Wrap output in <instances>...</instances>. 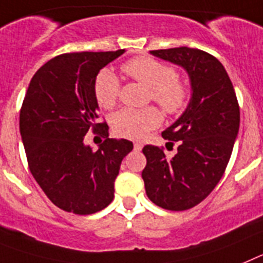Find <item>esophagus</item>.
Here are the masks:
<instances>
[{
    "instance_id": "esophagus-1",
    "label": "esophagus",
    "mask_w": 263,
    "mask_h": 263,
    "mask_svg": "<svg viewBox=\"0 0 263 263\" xmlns=\"http://www.w3.org/2000/svg\"><path fill=\"white\" fill-rule=\"evenodd\" d=\"M141 148H143V144H141L140 141H135V143H134V149L135 151H141Z\"/></svg>"
}]
</instances>
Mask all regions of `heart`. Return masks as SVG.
Segmentation results:
<instances>
[{
  "mask_svg": "<svg viewBox=\"0 0 263 263\" xmlns=\"http://www.w3.org/2000/svg\"><path fill=\"white\" fill-rule=\"evenodd\" d=\"M127 75L147 86L148 98L163 108L168 115H176L185 109L191 98L189 86L176 75L171 66L152 57H136L123 63ZM98 103L104 108H112L120 95V81L109 70H102L93 84ZM161 114L156 107L123 108L111 118L114 134L125 139L140 140L161 123Z\"/></svg>",
  "mask_w": 263,
  "mask_h": 263,
  "instance_id": "obj_1",
  "label": "heart"
}]
</instances>
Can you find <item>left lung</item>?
Returning <instances> with one entry per match:
<instances>
[{
    "instance_id": "obj_1",
    "label": "left lung",
    "mask_w": 263,
    "mask_h": 263,
    "mask_svg": "<svg viewBox=\"0 0 263 263\" xmlns=\"http://www.w3.org/2000/svg\"><path fill=\"white\" fill-rule=\"evenodd\" d=\"M151 54L185 68L193 92L185 112L161 134L172 145L179 141L177 154L170 159L163 147L145 145L141 177L154 204L186 211L211 195L227 170L239 128L238 100L225 67L209 52L182 46Z\"/></svg>"
}]
</instances>
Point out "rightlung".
<instances>
[{
  "instance_id": "right-lung-1",
  "label": "right lung",
  "mask_w": 263,
  "mask_h": 263,
  "mask_svg": "<svg viewBox=\"0 0 263 263\" xmlns=\"http://www.w3.org/2000/svg\"><path fill=\"white\" fill-rule=\"evenodd\" d=\"M123 52L61 54L34 74L25 95L20 131L29 170L65 212L86 216L108 206L122 160L134 148L125 139H109L107 123L97 122V75ZM88 130L105 138L98 151L84 144Z\"/></svg>"
}]
</instances>
